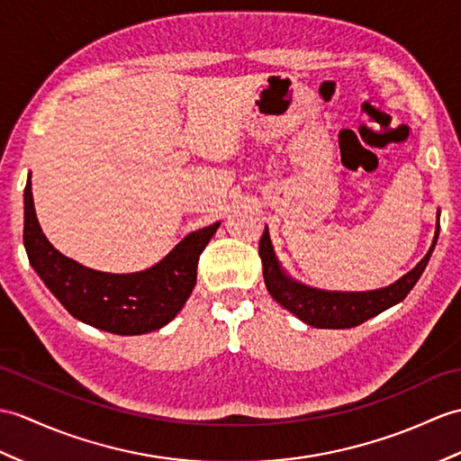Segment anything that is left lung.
I'll list each match as a JSON object with an SVG mask.
<instances>
[{"label":"left lung","instance_id":"8db88e82","mask_svg":"<svg viewBox=\"0 0 461 461\" xmlns=\"http://www.w3.org/2000/svg\"><path fill=\"white\" fill-rule=\"evenodd\" d=\"M440 216V213H438ZM440 220V218H438ZM438 233H440V221L436 223V233L430 249L424 255V259L414 267L411 273H406L397 283H393L379 291L367 293H336V291H320V288L308 286L288 276L276 259L273 243L269 238V230L265 228L263 238L259 241V257L263 263V279L269 294L276 303L285 306L288 312L301 318L304 324L314 328L328 330H346L366 322V320L381 314L394 304L404 301L406 294L412 291V286L419 283L424 273L430 255L436 248Z\"/></svg>","mask_w":461,"mask_h":461}]
</instances>
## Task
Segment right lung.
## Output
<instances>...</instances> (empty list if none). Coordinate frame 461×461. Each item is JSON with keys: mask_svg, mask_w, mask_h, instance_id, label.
Wrapping results in <instances>:
<instances>
[{"mask_svg": "<svg viewBox=\"0 0 461 461\" xmlns=\"http://www.w3.org/2000/svg\"><path fill=\"white\" fill-rule=\"evenodd\" d=\"M23 243L29 263L59 303L84 324L117 336H139L167 326L196 285V267L220 221L188 233L151 269L113 275L94 271L52 248L42 233L31 180L25 186Z\"/></svg>", "mask_w": 461, "mask_h": 461, "instance_id": "add662e5", "label": "right lung"}]
</instances>
